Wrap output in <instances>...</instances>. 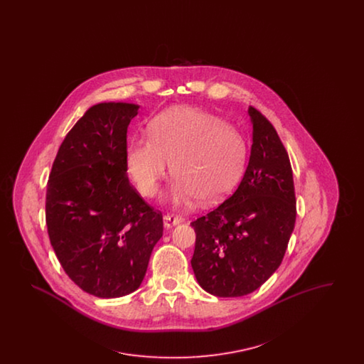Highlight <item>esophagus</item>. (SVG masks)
Wrapping results in <instances>:
<instances>
[{
  "mask_svg": "<svg viewBox=\"0 0 364 364\" xmlns=\"http://www.w3.org/2000/svg\"><path fill=\"white\" fill-rule=\"evenodd\" d=\"M183 221H184V220H183L181 217L173 215V214H166V215L164 217V225L166 226V228L178 225V224H181Z\"/></svg>",
  "mask_w": 364,
  "mask_h": 364,
  "instance_id": "1",
  "label": "esophagus"
}]
</instances>
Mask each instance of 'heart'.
<instances>
[{"label":"heart","instance_id":"1","mask_svg":"<svg viewBox=\"0 0 364 364\" xmlns=\"http://www.w3.org/2000/svg\"><path fill=\"white\" fill-rule=\"evenodd\" d=\"M245 158L247 143L236 128L195 107H172L151 122L149 138L129 140L125 164L139 192L151 198L172 161L169 200L181 206L196 198L202 203L225 198L242 177Z\"/></svg>","mask_w":364,"mask_h":364}]
</instances>
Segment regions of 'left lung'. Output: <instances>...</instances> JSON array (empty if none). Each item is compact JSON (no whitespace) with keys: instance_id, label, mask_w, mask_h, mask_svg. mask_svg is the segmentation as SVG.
<instances>
[{"instance_id":"8db88e82","label":"left lung","mask_w":364,"mask_h":364,"mask_svg":"<svg viewBox=\"0 0 364 364\" xmlns=\"http://www.w3.org/2000/svg\"><path fill=\"white\" fill-rule=\"evenodd\" d=\"M248 114L252 146L237 190L191 223L195 277L218 297L251 294L267 281L282 262L296 221L288 153L272 122L252 106Z\"/></svg>"}]
</instances>
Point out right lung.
<instances>
[{"mask_svg":"<svg viewBox=\"0 0 364 364\" xmlns=\"http://www.w3.org/2000/svg\"><path fill=\"white\" fill-rule=\"evenodd\" d=\"M139 106H91L61 143L46 191L48 233L63 269L85 292L136 291L162 237V214L127 176V129Z\"/></svg>","mask_w":364,"mask_h":364,"instance_id":"add662e5","label":"right lung"}]
</instances>
